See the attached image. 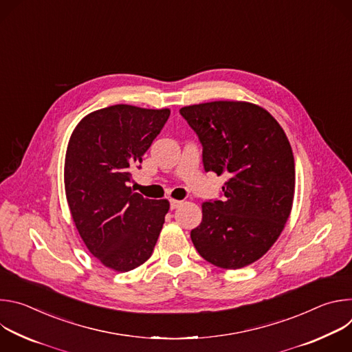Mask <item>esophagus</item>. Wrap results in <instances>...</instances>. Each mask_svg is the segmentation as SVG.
Instances as JSON below:
<instances>
[{
    "label": "esophagus",
    "mask_w": 352,
    "mask_h": 352,
    "mask_svg": "<svg viewBox=\"0 0 352 352\" xmlns=\"http://www.w3.org/2000/svg\"><path fill=\"white\" fill-rule=\"evenodd\" d=\"M181 205H182V200H177V199H171V200H170L171 209H177V208H179Z\"/></svg>",
    "instance_id": "obj_1"
}]
</instances>
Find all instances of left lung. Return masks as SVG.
<instances>
[{"instance_id":"obj_1","label":"left lung","mask_w":352,"mask_h":352,"mask_svg":"<svg viewBox=\"0 0 352 352\" xmlns=\"http://www.w3.org/2000/svg\"><path fill=\"white\" fill-rule=\"evenodd\" d=\"M204 144V166L227 174L226 199L202 204V223L190 239L205 261L235 270L261 259L291 214L295 164L288 138L263 107L238 102L179 110Z\"/></svg>"}]
</instances>
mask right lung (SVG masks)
Wrapping results in <instances>:
<instances>
[{
	"label": "right lung",
	"instance_id": "obj_1",
	"mask_svg": "<svg viewBox=\"0 0 352 352\" xmlns=\"http://www.w3.org/2000/svg\"><path fill=\"white\" fill-rule=\"evenodd\" d=\"M170 117V109L116 104L96 110L75 126L65 153L67 202L89 252L109 269L129 272L155 249L170 210L128 185L131 168Z\"/></svg>",
	"mask_w": 352,
	"mask_h": 352
}]
</instances>
